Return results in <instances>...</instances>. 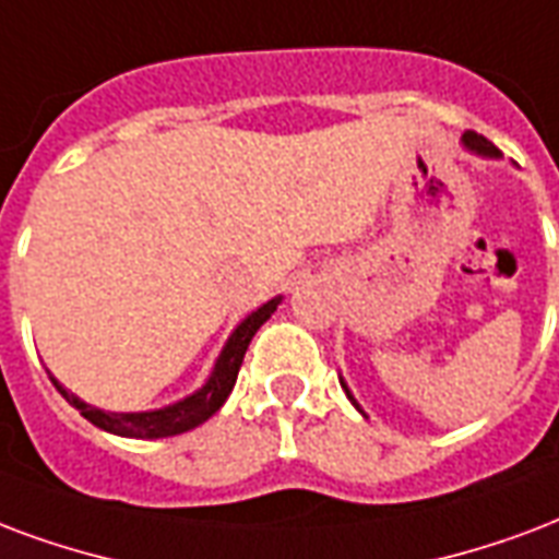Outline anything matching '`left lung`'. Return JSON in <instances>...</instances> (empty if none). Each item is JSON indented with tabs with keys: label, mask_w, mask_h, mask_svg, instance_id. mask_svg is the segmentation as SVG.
I'll return each instance as SVG.
<instances>
[{
	"label": "left lung",
	"mask_w": 559,
	"mask_h": 559,
	"mask_svg": "<svg viewBox=\"0 0 559 559\" xmlns=\"http://www.w3.org/2000/svg\"><path fill=\"white\" fill-rule=\"evenodd\" d=\"M463 146H466L468 152H475V155H484V157H498V155H501V152H498V148L492 146V143H489L487 138H484V134H475V131H466V134H463ZM340 383H343V381H340ZM343 390H346V395H348V399H352V404H355V407H357L355 395L348 393L346 383H343ZM357 411H360V407H357ZM360 413H364V411H360Z\"/></svg>",
	"instance_id": "1"
}]
</instances>
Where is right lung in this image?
<instances>
[{
	"mask_svg": "<svg viewBox=\"0 0 559 559\" xmlns=\"http://www.w3.org/2000/svg\"><path fill=\"white\" fill-rule=\"evenodd\" d=\"M281 305V296L266 301L263 308H258L251 317H246L240 325L234 328V334L228 336L223 355L216 357L213 364L211 378L204 381L202 390H195L193 395H187L185 402L169 404V407H160V411H146V413H108L99 411V407H91L84 404L79 395H72L67 386L55 381L58 393L67 399V402L75 407V411L84 416L87 421H93L96 428L108 433H117V437H131V440H160V437H176V433H185L190 428H199L202 421H207L213 413L219 411L225 404V399L231 395L234 383H237V372H240L242 357H246V348H249L251 336L258 334V328L266 322V319L275 313V308Z\"/></svg>",
	"mask_w": 559,
	"mask_h": 559,
	"instance_id": "1",
	"label": "right lung"
}]
</instances>
